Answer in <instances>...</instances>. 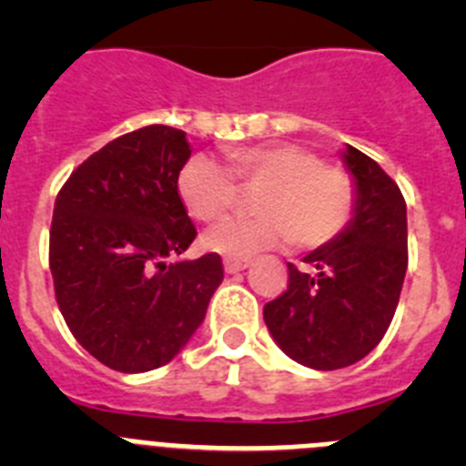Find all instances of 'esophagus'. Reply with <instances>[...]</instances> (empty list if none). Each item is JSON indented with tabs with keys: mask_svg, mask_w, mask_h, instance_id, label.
<instances>
[{
	"mask_svg": "<svg viewBox=\"0 0 466 466\" xmlns=\"http://www.w3.org/2000/svg\"><path fill=\"white\" fill-rule=\"evenodd\" d=\"M247 266H249V258H236V257H226L224 258V270L226 273H240V270H245Z\"/></svg>",
	"mask_w": 466,
	"mask_h": 466,
	"instance_id": "obj_1",
	"label": "esophagus"
}]
</instances>
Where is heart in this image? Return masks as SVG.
<instances>
[{"mask_svg": "<svg viewBox=\"0 0 466 466\" xmlns=\"http://www.w3.org/2000/svg\"><path fill=\"white\" fill-rule=\"evenodd\" d=\"M254 193L257 214L221 221L205 245L226 257L252 254L294 240L299 247H322L340 236L355 214V182L345 170L327 166L299 144H258L226 154V167L209 156H193L177 175V193L193 219H224Z\"/></svg>", "mask_w": 466, "mask_h": 466, "instance_id": "1", "label": "heart"}]
</instances>
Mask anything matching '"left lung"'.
I'll list each match as a JSON object with an SVG mask.
<instances>
[{
  "label": "left lung",
  "instance_id": "8db88e82",
  "mask_svg": "<svg viewBox=\"0 0 466 466\" xmlns=\"http://www.w3.org/2000/svg\"><path fill=\"white\" fill-rule=\"evenodd\" d=\"M355 177V214L327 245L289 266L287 291L263 319L287 357L317 371L345 369L382 340L397 310L406 266V200L394 179L355 147L343 151Z\"/></svg>",
  "mask_w": 466,
  "mask_h": 466
}]
</instances>
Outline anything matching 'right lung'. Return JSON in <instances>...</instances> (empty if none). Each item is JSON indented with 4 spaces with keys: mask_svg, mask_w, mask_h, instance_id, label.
Segmentation results:
<instances>
[{
    "mask_svg": "<svg viewBox=\"0 0 466 466\" xmlns=\"http://www.w3.org/2000/svg\"><path fill=\"white\" fill-rule=\"evenodd\" d=\"M187 133L147 126L86 158L56 198V300L74 339L105 366L144 373L167 364L203 324L224 279L219 254L177 258L196 226L177 193Z\"/></svg>",
    "mask_w": 466,
    "mask_h": 466,
    "instance_id": "obj_1",
    "label": "right lung"
}]
</instances>
